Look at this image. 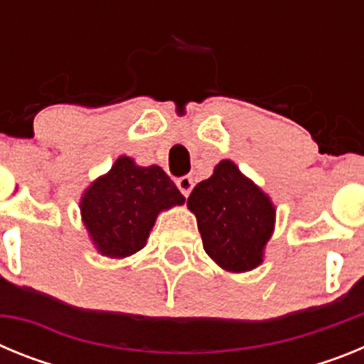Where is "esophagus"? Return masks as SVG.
Returning a JSON list of instances; mask_svg holds the SVG:
<instances>
[{
  "instance_id": "1",
  "label": "esophagus",
  "mask_w": 364,
  "mask_h": 364,
  "mask_svg": "<svg viewBox=\"0 0 364 364\" xmlns=\"http://www.w3.org/2000/svg\"><path fill=\"white\" fill-rule=\"evenodd\" d=\"M176 188L180 189V193H182L184 197H189V193H191L193 189V178L189 175L180 176V178H176Z\"/></svg>"
}]
</instances>
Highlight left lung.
I'll return each instance as SVG.
<instances>
[{"mask_svg":"<svg viewBox=\"0 0 364 364\" xmlns=\"http://www.w3.org/2000/svg\"><path fill=\"white\" fill-rule=\"evenodd\" d=\"M188 208L197 215L205 253L228 272H246L262 262L275 210L233 162L222 160L213 176L195 186Z\"/></svg>","mask_w":364,"mask_h":364,"instance_id":"left-lung-1","label":"left lung"}]
</instances>
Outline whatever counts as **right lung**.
I'll list each match as a JSON object with an SVG mask.
<instances>
[{
  "mask_svg": "<svg viewBox=\"0 0 364 364\" xmlns=\"http://www.w3.org/2000/svg\"><path fill=\"white\" fill-rule=\"evenodd\" d=\"M184 200L162 167H140L120 156L83 195V224L102 255L120 259L146 246L160 211Z\"/></svg>",
  "mask_w": 364,
  "mask_h": 364,
  "instance_id": "add662e5",
  "label": "right lung"
}]
</instances>
